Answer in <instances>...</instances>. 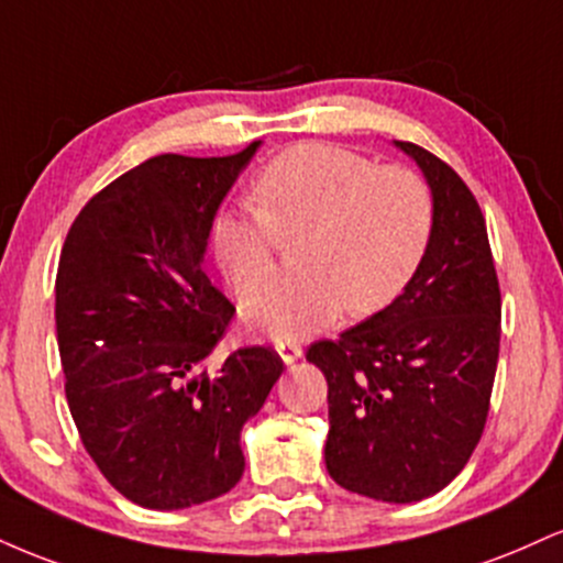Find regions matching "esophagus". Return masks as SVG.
I'll use <instances>...</instances> for the list:
<instances>
[{"label":"esophagus","mask_w":563,"mask_h":563,"mask_svg":"<svg viewBox=\"0 0 563 563\" xmlns=\"http://www.w3.org/2000/svg\"><path fill=\"white\" fill-rule=\"evenodd\" d=\"M275 349H277V354H280V357H283V363H288V365L296 363V360H299L301 354H303V349H301L299 341H283V344H277Z\"/></svg>","instance_id":"1"}]
</instances>
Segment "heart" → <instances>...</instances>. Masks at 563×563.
<instances>
[{
	"mask_svg": "<svg viewBox=\"0 0 563 563\" xmlns=\"http://www.w3.org/2000/svg\"><path fill=\"white\" fill-rule=\"evenodd\" d=\"M254 203L219 211L211 249L232 294L249 301L275 277L280 241L303 238L301 280L267 290L243 312L245 328L275 344L397 301L421 269L437 222L434 190L421 172L320 142L269 161Z\"/></svg>",
	"mask_w": 563,
	"mask_h": 563,
	"instance_id": "1",
	"label": "heart"
}]
</instances>
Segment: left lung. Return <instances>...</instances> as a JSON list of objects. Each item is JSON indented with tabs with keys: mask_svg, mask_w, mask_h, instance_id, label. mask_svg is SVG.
Here are the masks:
<instances>
[{
	"mask_svg": "<svg viewBox=\"0 0 563 563\" xmlns=\"http://www.w3.org/2000/svg\"><path fill=\"white\" fill-rule=\"evenodd\" d=\"M434 190L426 260L397 301L314 341L328 380L325 466L335 484L386 503L437 495L479 444L500 352V283L487 224L457 172L397 142Z\"/></svg>",
	"mask_w": 563,
	"mask_h": 563,
	"instance_id": "8db88e82",
	"label": "left lung"
}]
</instances>
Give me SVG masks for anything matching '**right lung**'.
Listing matches in <instances>:
<instances>
[{
	"mask_svg": "<svg viewBox=\"0 0 563 563\" xmlns=\"http://www.w3.org/2000/svg\"><path fill=\"white\" fill-rule=\"evenodd\" d=\"M256 147L147 158L89 198L63 243L55 322L70 416L100 474L142 508L230 493L243 423L283 373L269 346L209 371L235 307L206 275V238Z\"/></svg>",
	"mask_w": 563,
	"mask_h": 563,
	"instance_id": "right-lung-1",
	"label": "right lung"
}]
</instances>
